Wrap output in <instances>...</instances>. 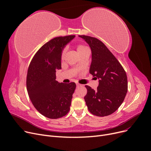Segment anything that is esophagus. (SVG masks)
<instances>
[{
    "label": "esophagus",
    "mask_w": 151,
    "mask_h": 151,
    "mask_svg": "<svg viewBox=\"0 0 151 151\" xmlns=\"http://www.w3.org/2000/svg\"><path fill=\"white\" fill-rule=\"evenodd\" d=\"M76 86H77V87H79V86H82V85L80 84H79V83H77V84H76Z\"/></svg>",
    "instance_id": "esophagus-1"
}]
</instances>
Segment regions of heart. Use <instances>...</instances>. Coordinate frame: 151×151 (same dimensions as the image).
Returning <instances> with one entry per match:
<instances>
[{
  "instance_id": "obj_1",
  "label": "heart",
  "mask_w": 151,
  "mask_h": 151,
  "mask_svg": "<svg viewBox=\"0 0 151 151\" xmlns=\"http://www.w3.org/2000/svg\"><path fill=\"white\" fill-rule=\"evenodd\" d=\"M88 48H87L86 46H84V45H77V47H76V50H77V53H78V55L80 54L81 53H82L83 52L85 51V50H88ZM64 54H65V51L63 50V51L62 53V55H61L62 58H63V57H64Z\"/></svg>"
}]
</instances>
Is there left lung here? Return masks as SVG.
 I'll return each mask as SVG.
<instances>
[{
	"mask_svg": "<svg viewBox=\"0 0 151 151\" xmlns=\"http://www.w3.org/2000/svg\"><path fill=\"white\" fill-rule=\"evenodd\" d=\"M91 50L92 61L89 73L99 79L97 89L86 86L84 96L89 111L96 116L111 115L120 106L128 90L127 77L125 70L113 53L98 39L79 35Z\"/></svg>",
	"mask_w": 151,
	"mask_h": 151,
	"instance_id": "1",
	"label": "left lung"
}]
</instances>
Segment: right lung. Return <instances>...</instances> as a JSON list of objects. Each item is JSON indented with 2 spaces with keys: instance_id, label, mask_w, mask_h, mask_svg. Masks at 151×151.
<instances>
[{
  "instance_id": "right-lung-1",
  "label": "right lung",
  "mask_w": 151,
  "mask_h": 151,
  "mask_svg": "<svg viewBox=\"0 0 151 151\" xmlns=\"http://www.w3.org/2000/svg\"><path fill=\"white\" fill-rule=\"evenodd\" d=\"M75 35L58 36L49 41L36 53L30 63L26 87L35 108L51 119L66 115L70 110L74 83H59L56 70L61 69V55Z\"/></svg>"
}]
</instances>
